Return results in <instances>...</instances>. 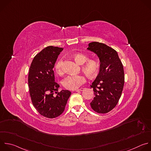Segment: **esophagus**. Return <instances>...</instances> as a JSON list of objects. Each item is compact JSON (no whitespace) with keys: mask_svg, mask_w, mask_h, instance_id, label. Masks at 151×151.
Returning <instances> with one entry per match:
<instances>
[{"mask_svg":"<svg viewBox=\"0 0 151 151\" xmlns=\"http://www.w3.org/2000/svg\"><path fill=\"white\" fill-rule=\"evenodd\" d=\"M83 89H84V88H80V89H78L75 90V91H76V92H80V91H83Z\"/></svg>","mask_w":151,"mask_h":151,"instance_id":"obj_1","label":"esophagus"}]
</instances>
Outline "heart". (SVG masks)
<instances>
[{"instance_id":"b5f03b06","label":"heart","mask_w":151,"mask_h":151,"mask_svg":"<svg viewBox=\"0 0 151 151\" xmlns=\"http://www.w3.org/2000/svg\"><path fill=\"white\" fill-rule=\"evenodd\" d=\"M73 58L75 62L81 65L82 70L89 78L95 76L100 68V63L98 60L93 59H88V56L83 53H76L73 55ZM63 60H58L55 66V69L57 73H63ZM86 82V78L83 75H73L67 76L63 81V86L69 90H75Z\"/></svg>"}]
</instances>
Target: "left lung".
Returning <instances> with one entry per match:
<instances>
[{
	"label": "left lung",
	"instance_id": "1",
	"mask_svg": "<svg viewBox=\"0 0 151 151\" xmlns=\"http://www.w3.org/2000/svg\"><path fill=\"white\" fill-rule=\"evenodd\" d=\"M87 48L97 55L100 61L99 72L91 87L94 97L90 103L98 113H107L117 104L124 83L123 64L117 52L105 44L92 42Z\"/></svg>",
	"mask_w": 151,
	"mask_h": 151
}]
</instances>
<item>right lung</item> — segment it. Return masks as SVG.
Listing matches in <instances>:
<instances>
[{
    "label": "right lung",
    "mask_w": 151,
    "mask_h": 151,
    "mask_svg": "<svg viewBox=\"0 0 151 151\" xmlns=\"http://www.w3.org/2000/svg\"><path fill=\"white\" fill-rule=\"evenodd\" d=\"M63 48L48 46L32 60L28 73V86L31 101L42 116L53 119L65 110L71 95L68 90L58 91L59 85L55 81L53 68Z\"/></svg>",
    "instance_id": "obj_1"
}]
</instances>
